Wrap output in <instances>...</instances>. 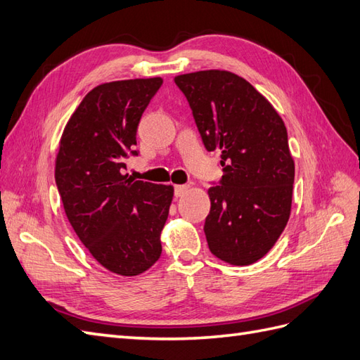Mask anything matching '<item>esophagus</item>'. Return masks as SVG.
Wrapping results in <instances>:
<instances>
[{"instance_id": "34e87169", "label": "esophagus", "mask_w": 360, "mask_h": 360, "mask_svg": "<svg viewBox=\"0 0 360 360\" xmlns=\"http://www.w3.org/2000/svg\"><path fill=\"white\" fill-rule=\"evenodd\" d=\"M188 189H189V186H188V185H179V186H175V197H181V195H185Z\"/></svg>"}]
</instances>
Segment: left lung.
Wrapping results in <instances>:
<instances>
[{
  "label": "left lung",
  "mask_w": 360,
  "mask_h": 360,
  "mask_svg": "<svg viewBox=\"0 0 360 360\" xmlns=\"http://www.w3.org/2000/svg\"><path fill=\"white\" fill-rule=\"evenodd\" d=\"M207 151H221L223 177L207 189V246L232 266H249L275 246L292 210L295 162L278 111L246 79L226 70L180 75Z\"/></svg>",
  "instance_id": "obj_1"
}]
</instances>
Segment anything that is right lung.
Wrapping results in <instances>:
<instances>
[{"label": "right lung", "instance_id": "right-lung-1", "mask_svg": "<svg viewBox=\"0 0 360 360\" xmlns=\"http://www.w3.org/2000/svg\"><path fill=\"white\" fill-rule=\"evenodd\" d=\"M162 77L101 84L85 96L60 136L55 179L65 215L93 258L122 276L143 274L162 255L171 185L128 179L140 117Z\"/></svg>", "mask_w": 360, "mask_h": 360}]
</instances>
